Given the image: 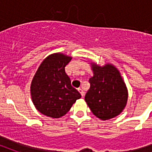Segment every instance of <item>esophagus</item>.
Here are the masks:
<instances>
[{
	"label": "esophagus",
	"instance_id": "esophagus-1",
	"mask_svg": "<svg viewBox=\"0 0 152 152\" xmlns=\"http://www.w3.org/2000/svg\"><path fill=\"white\" fill-rule=\"evenodd\" d=\"M78 91H79V92L80 93L81 96H82V97L83 98V96H84V91H83L82 90V89H81V88H79Z\"/></svg>",
	"mask_w": 152,
	"mask_h": 152
}]
</instances>
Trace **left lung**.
Returning a JSON list of instances; mask_svg holds the SVG:
<instances>
[{"instance_id": "left-lung-1", "label": "left lung", "mask_w": 152, "mask_h": 152, "mask_svg": "<svg viewBox=\"0 0 152 152\" xmlns=\"http://www.w3.org/2000/svg\"><path fill=\"white\" fill-rule=\"evenodd\" d=\"M94 76L89 79L90 89L85 101L97 118L108 120L118 115L128 99L127 89L120 73L113 65L93 64Z\"/></svg>"}]
</instances>
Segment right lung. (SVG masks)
Wrapping results in <instances>:
<instances>
[{
  "label": "right lung",
  "mask_w": 152,
  "mask_h": 152,
  "mask_svg": "<svg viewBox=\"0 0 152 152\" xmlns=\"http://www.w3.org/2000/svg\"><path fill=\"white\" fill-rule=\"evenodd\" d=\"M71 59L61 53L50 55L34 75L31 87L32 100L37 110L44 115L61 118L81 97L78 91L72 87L64 71Z\"/></svg>",
  "instance_id": "obj_1"
}]
</instances>
